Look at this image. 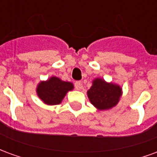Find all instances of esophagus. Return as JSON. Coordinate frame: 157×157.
Masks as SVG:
<instances>
[{
	"instance_id": "obj_1",
	"label": "esophagus",
	"mask_w": 157,
	"mask_h": 157,
	"mask_svg": "<svg viewBox=\"0 0 157 157\" xmlns=\"http://www.w3.org/2000/svg\"><path fill=\"white\" fill-rule=\"evenodd\" d=\"M75 87L76 90H81L82 87V84L81 82H75Z\"/></svg>"
}]
</instances>
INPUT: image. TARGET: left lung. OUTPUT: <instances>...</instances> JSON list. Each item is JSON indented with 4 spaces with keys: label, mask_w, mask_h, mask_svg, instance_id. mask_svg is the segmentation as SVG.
<instances>
[{
    "label": "left lung",
    "mask_w": 157,
    "mask_h": 157,
    "mask_svg": "<svg viewBox=\"0 0 157 157\" xmlns=\"http://www.w3.org/2000/svg\"><path fill=\"white\" fill-rule=\"evenodd\" d=\"M86 93L89 101L96 109L109 110L118 104L123 92L118 84L98 77L92 81V86Z\"/></svg>",
    "instance_id": "1"
}]
</instances>
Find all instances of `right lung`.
I'll return each instance as SVG.
<instances>
[{
    "label": "right lung",
    "mask_w": 157,
    "mask_h": 157,
    "mask_svg": "<svg viewBox=\"0 0 157 157\" xmlns=\"http://www.w3.org/2000/svg\"><path fill=\"white\" fill-rule=\"evenodd\" d=\"M74 89L73 83L64 82L57 76H51L41 81L37 87V95L46 105H57L62 102L66 93Z\"/></svg>",
    "instance_id": "obj_1"
}]
</instances>
